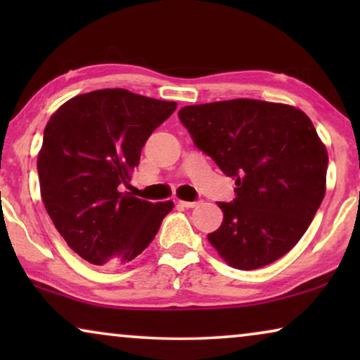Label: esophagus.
Wrapping results in <instances>:
<instances>
[{
	"mask_svg": "<svg viewBox=\"0 0 360 360\" xmlns=\"http://www.w3.org/2000/svg\"><path fill=\"white\" fill-rule=\"evenodd\" d=\"M179 203L184 206V208H195L198 205V201H179Z\"/></svg>",
	"mask_w": 360,
	"mask_h": 360,
	"instance_id": "34e87169",
	"label": "esophagus"
}]
</instances>
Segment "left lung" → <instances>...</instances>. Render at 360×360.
<instances>
[{
	"instance_id": "8db88e82",
	"label": "left lung",
	"mask_w": 360,
	"mask_h": 360,
	"mask_svg": "<svg viewBox=\"0 0 360 360\" xmlns=\"http://www.w3.org/2000/svg\"><path fill=\"white\" fill-rule=\"evenodd\" d=\"M181 124L195 146L236 180L234 200L219 201L223 223L211 245L239 270L283 257L307 233L326 191L328 152L303 111L239 100L185 106Z\"/></svg>"
}]
</instances>
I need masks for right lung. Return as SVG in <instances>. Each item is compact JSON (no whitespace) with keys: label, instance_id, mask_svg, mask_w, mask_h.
I'll use <instances>...</instances> for the list:
<instances>
[{"label":"right lung","instance_id":"obj_1","mask_svg":"<svg viewBox=\"0 0 360 360\" xmlns=\"http://www.w3.org/2000/svg\"><path fill=\"white\" fill-rule=\"evenodd\" d=\"M176 103L122 88L68 100L44 129L37 157L44 206L73 252L93 265L129 262L155 238L172 201L122 193L149 136Z\"/></svg>","mask_w":360,"mask_h":360}]
</instances>
